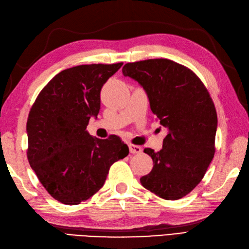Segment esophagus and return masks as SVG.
<instances>
[{
	"label": "esophagus",
	"instance_id": "34e87169",
	"mask_svg": "<svg viewBox=\"0 0 249 249\" xmlns=\"http://www.w3.org/2000/svg\"><path fill=\"white\" fill-rule=\"evenodd\" d=\"M129 149H130V152L132 154H139V153H141V151H142V149H141V146L135 145V144H130L129 145Z\"/></svg>",
	"mask_w": 249,
	"mask_h": 249
}]
</instances>
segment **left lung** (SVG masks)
Instances as JSON below:
<instances>
[{"label":"left lung","instance_id":"left-lung-1","mask_svg":"<svg viewBox=\"0 0 249 249\" xmlns=\"http://www.w3.org/2000/svg\"><path fill=\"white\" fill-rule=\"evenodd\" d=\"M123 73L144 89L169 131L159 152L144 149L154 165L140 183L162 199L182 198L200 183L214 155L218 118L210 93L191 69L171 59L127 63Z\"/></svg>","mask_w":249,"mask_h":249}]
</instances>
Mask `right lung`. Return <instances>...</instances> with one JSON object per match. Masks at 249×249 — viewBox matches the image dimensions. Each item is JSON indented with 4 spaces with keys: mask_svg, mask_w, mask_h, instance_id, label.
<instances>
[{
    "mask_svg": "<svg viewBox=\"0 0 249 249\" xmlns=\"http://www.w3.org/2000/svg\"><path fill=\"white\" fill-rule=\"evenodd\" d=\"M123 63L63 70L39 92L27 120V157L55 200L76 205L102 189L110 166L129 154L118 136L92 137L87 125L100 109V90Z\"/></svg>",
    "mask_w": 249,
    "mask_h": 249,
    "instance_id": "right-lung-1",
    "label": "right lung"
}]
</instances>
